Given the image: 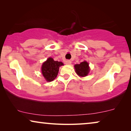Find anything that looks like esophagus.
<instances>
[{"mask_svg": "<svg viewBox=\"0 0 131 131\" xmlns=\"http://www.w3.org/2000/svg\"><path fill=\"white\" fill-rule=\"evenodd\" d=\"M71 63V61L69 60H66L65 61V64L66 65H70Z\"/></svg>", "mask_w": 131, "mask_h": 131, "instance_id": "esophagus-1", "label": "esophagus"}]
</instances>
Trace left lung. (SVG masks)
<instances>
[{
	"label": "left lung",
	"instance_id": "8db88e82",
	"mask_svg": "<svg viewBox=\"0 0 131 131\" xmlns=\"http://www.w3.org/2000/svg\"><path fill=\"white\" fill-rule=\"evenodd\" d=\"M75 71L80 77H86L88 75L89 72V64L86 61L81 62L80 64L75 65Z\"/></svg>",
	"mask_w": 131,
	"mask_h": 131
}]
</instances>
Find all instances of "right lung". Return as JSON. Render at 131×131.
<instances>
[{"mask_svg":"<svg viewBox=\"0 0 131 131\" xmlns=\"http://www.w3.org/2000/svg\"><path fill=\"white\" fill-rule=\"evenodd\" d=\"M63 65L61 62L54 61L52 58H49L43 63L42 66V73L47 81H53L57 77L59 67Z\"/></svg>","mask_w":131,"mask_h":131,"instance_id":"right-lung-1","label":"right lung"}]
</instances>
